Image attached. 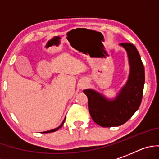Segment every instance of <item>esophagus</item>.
<instances>
[{
    "label": "esophagus",
    "mask_w": 159,
    "mask_h": 159,
    "mask_svg": "<svg viewBox=\"0 0 159 159\" xmlns=\"http://www.w3.org/2000/svg\"><path fill=\"white\" fill-rule=\"evenodd\" d=\"M86 85H87V83L85 82V81H81V84H80L79 85L80 89H84L85 86H86Z\"/></svg>",
    "instance_id": "obj_1"
}]
</instances>
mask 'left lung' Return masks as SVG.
<instances>
[{
  "instance_id": "left-lung-1",
  "label": "left lung",
  "mask_w": 159,
  "mask_h": 159,
  "mask_svg": "<svg viewBox=\"0 0 159 159\" xmlns=\"http://www.w3.org/2000/svg\"><path fill=\"white\" fill-rule=\"evenodd\" d=\"M127 52L130 72L125 85L114 99L93 89L83 92L88 97L89 111L94 122L103 128L122 125L139 108L143 93L145 71L136 48L132 43H120Z\"/></svg>"
}]
</instances>
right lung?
I'll return each instance as SVG.
<instances>
[{"instance_id": "obj_1", "label": "right lung", "mask_w": 159, "mask_h": 159, "mask_svg": "<svg viewBox=\"0 0 159 159\" xmlns=\"http://www.w3.org/2000/svg\"><path fill=\"white\" fill-rule=\"evenodd\" d=\"M65 120H66V117L65 118H64V120H63V121H62V123L61 124H60L59 126H58V128H55V129H52V130H50V131H44L43 133H50V132H54V131H56L57 130H58L60 128H62V125H63V124H64V122H65Z\"/></svg>"}]
</instances>
